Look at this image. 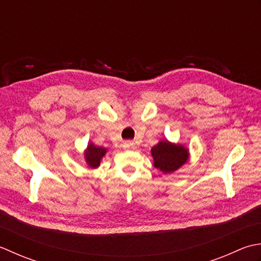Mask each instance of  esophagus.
I'll return each instance as SVG.
<instances>
[{
  "instance_id": "obj_1",
  "label": "esophagus",
  "mask_w": 261,
  "mask_h": 261,
  "mask_svg": "<svg viewBox=\"0 0 261 261\" xmlns=\"http://www.w3.org/2000/svg\"><path fill=\"white\" fill-rule=\"evenodd\" d=\"M123 147L126 148V150H133V148H135V145H134V143H133V142L127 141L123 144Z\"/></svg>"
}]
</instances>
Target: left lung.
Here are the masks:
<instances>
[{
	"label": "left lung",
	"instance_id": "8db88e82",
	"mask_svg": "<svg viewBox=\"0 0 261 261\" xmlns=\"http://www.w3.org/2000/svg\"><path fill=\"white\" fill-rule=\"evenodd\" d=\"M153 166L164 174L173 173L181 168L189 159V150L179 143L161 140L151 148Z\"/></svg>",
	"mask_w": 261,
	"mask_h": 261
}]
</instances>
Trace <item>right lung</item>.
I'll use <instances>...</instances> for the list:
<instances>
[{
  "label": "right lung",
  "mask_w": 261,
  "mask_h": 261,
  "mask_svg": "<svg viewBox=\"0 0 261 261\" xmlns=\"http://www.w3.org/2000/svg\"><path fill=\"white\" fill-rule=\"evenodd\" d=\"M107 148L102 146H97L94 145L92 142L88 143V146L86 150H84V160H86L88 166L91 169H97L100 167L101 160L107 153Z\"/></svg>",
  "instance_id": "1"
}]
</instances>
